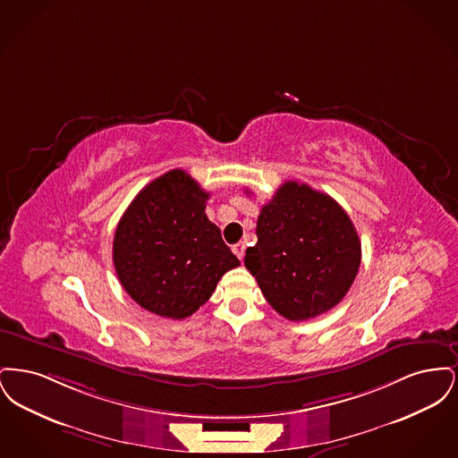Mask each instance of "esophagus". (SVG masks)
Returning a JSON list of instances; mask_svg holds the SVG:
<instances>
[{
    "label": "esophagus",
    "mask_w": 458,
    "mask_h": 458,
    "mask_svg": "<svg viewBox=\"0 0 458 458\" xmlns=\"http://www.w3.org/2000/svg\"><path fill=\"white\" fill-rule=\"evenodd\" d=\"M243 250H245V245H243V243H235V245H233V254L239 258L240 261H242V258H243Z\"/></svg>",
    "instance_id": "esophagus-1"
}]
</instances>
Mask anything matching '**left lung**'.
Wrapping results in <instances>:
<instances>
[{"mask_svg":"<svg viewBox=\"0 0 458 458\" xmlns=\"http://www.w3.org/2000/svg\"><path fill=\"white\" fill-rule=\"evenodd\" d=\"M256 233L243 262L278 314L305 321L347 295L360 266V240L333 197L284 182L262 206Z\"/></svg>","mask_w":458,"mask_h":458,"instance_id":"left-lung-1","label":"left lung"}]
</instances>
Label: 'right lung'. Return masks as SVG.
<instances>
[{
	"mask_svg": "<svg viewBox=\"0 0 458 458\" xmlns=\"http://www.w3.org/2000/svg\"><path fill=\"white\" fill-rule=\"evenodd\" d=\"M209 194L183 170L146 185L118 221L113 264L131 299L161 318L183 319L240 266L204 209Z\"/></svg>",
	"mask_w": 458,
	"mask_h": 458,
	"instance_id": "1",
	"label": "right lung"
}]
</instances>
